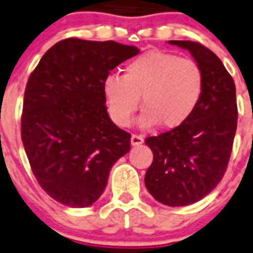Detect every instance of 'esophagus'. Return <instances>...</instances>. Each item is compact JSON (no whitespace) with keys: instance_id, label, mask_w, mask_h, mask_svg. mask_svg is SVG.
I'll use <instances>...</instances> for the list:
<instances>
[{"instance_id":"esophagus-1","label":"esophagus","mask_w":253,"mask_h":253,"mask_svg":"<svg viewBox=\"0 0 253 253\" xmlns=\"http://www.w3.org/2000/svg\"><path fill=\"white\" fill-rule=\"evenodd\" d=\"M144 143V137L141 135H137V133H132L131 136V144L132 145H140Z\"/></svg>"}]
</instances>
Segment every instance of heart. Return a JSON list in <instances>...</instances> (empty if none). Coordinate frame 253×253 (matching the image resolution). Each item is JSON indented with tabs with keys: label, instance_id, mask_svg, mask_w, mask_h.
<instances>
[{
	"label": "heart",
	"instance_id": "obj_1",
	"mask_svg": "<svg viewBox=\"0 0 253 253\" xmlns=\"http://www.w3.org/2000/svg\"><path fill=\"white\" fill-rule=\"evenodd\" d=\"M108 112L114 123L126 127L139 108L143 127L173 130L195 112L204 91V74L196 61L173 53L149 50L131 59L123 75L110 74L102 84Z\"/></svg>",
	"mask_w": 253,
	"mask_h": 253
}]
</instances>
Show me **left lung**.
Wrapping results in <instances>:
<instances>
[{
  "label": "left lung",
  "mask_w": 253,
  "mask_h": 253,
  "mask_svg": "<svg viewBox=\"0 0 253 253\" xmlns=\"http://www.w3.org/2000/svg\"><path fill=\"white\" fill-rule=\"evenodd\" d=\"M187 49L204 74V91L192 116L179 127L145 139L153 161L145 187L161 204H194L225 175L237 131L235 83L221 59L195 41H169Z\"/></svg>",
  "instance_id": "1"
}]
</instances>
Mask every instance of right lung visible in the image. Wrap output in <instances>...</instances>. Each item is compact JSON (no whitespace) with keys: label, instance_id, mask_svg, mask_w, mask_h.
Wrapping results in <instances>:
<instances>
[{"label":"right lung","instance_id":"obj_1","mask_svg":"<svg viewBox=\"0 0 253 253\" xmlns=\"http://www.w3.org/2000/svg\"><path fill=\"white\" fill-rule=\"evenodd\" d=\"M139 53L116 41L69 38L42 55L24 91L22 141L46 194L73 208L93 204L131 135L109 118L102 84Z\"/></svg>","mask_w":253,"mask_h":253}]
</instances>
